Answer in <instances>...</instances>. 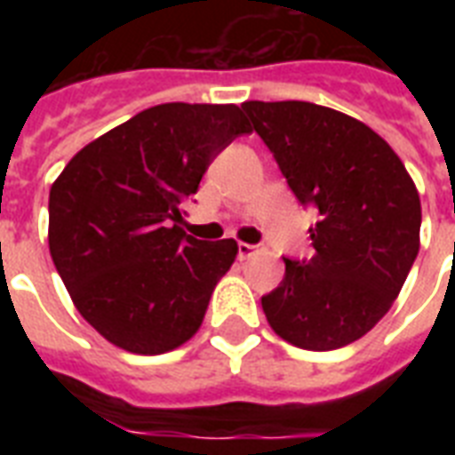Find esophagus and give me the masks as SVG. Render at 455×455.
Here are the masks:
<instances>
[{"mask_svg": "<svg viewBox=\"0 0 455 455\" xmlns=\"http://www.w3.org/2000/svg\"><path fill=\"white\" fill-rule=\"evenodd\" d=\"M257 252V245H250V243H238V257L241 259H248Z\"/></svg>", "mask_w": 455, "mask_h": 455, "instance_id": "esophagus-1", "label": "esophagus"}]
</instances>
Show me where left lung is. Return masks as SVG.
Listing matches in <instances>:
<instances>
[{
  "instance_id": "8db88e82",
  "label": "left lung",
  "mask_w": 455,
  "mask_h": 455,
  "mask_svg": "<svg viewBox=\"0 0 455 455\" xmlns=\"http://www.w3.org/2000/svg\"><path fill=\"white\" fill-rule=\"evenodd\" d=\"M299 203L318 207L309 262L285 259L262 298L278 338L331 352L363 338L395 304L420 248V196L368 124L309 101L241 106Z\"/></svg>"
}]
</instances>
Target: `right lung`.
I'll list each match as a JSON object with an SVG mask.
<instances>
[{
  "instance_id": "add662e5",
  "label": "right lung",
  "mask_w": 455,
  "mask_h": 455,
  "mask_svg": "<svg viewBox=\"0 0 455 455\" xmlns=\"http://www.w3.org/2000/svg\"><path fill=\"white\" fill-rule=\"evenodd\" d=\"M250 124L234 103H163L94 139L49 193V252L70 299L110 345L164 354L198 332L238 255L179 227L207 164Z\"/></svg>"
}]
</instances>
